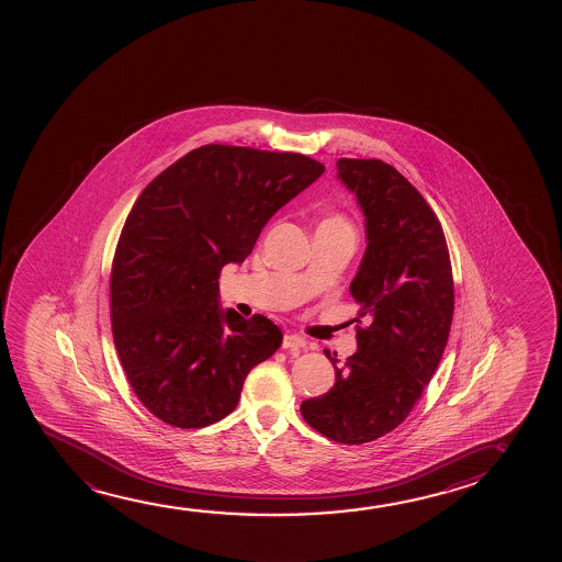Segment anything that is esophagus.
<instances>
[{
  "label": "esophagus",
  "mask_w": 562,
  "mask_h": 562,
  "mask_svg": "<svg viewBox=\"0 0 562 562\" xmlns=\"http://www.w3.org/2000/svg\"><path fill=\"white\" fill-rule=\"evenodd\" d=\"M305 346H307V341L300 338V336H293V334H285L284 339H282V347L284 349H301V347Z\"/></svg>",
  "instance_id": "obj_1"
}]
</instances>
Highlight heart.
I'll return each instance as SVG.
<instances>
[{
	"label": "heart",
	"mask_w": 562,
	"mask_h": 562,
	"mask_svg": "<svg viewBox=\"0 0 562 562\" xmlns=\"http://www.w3.org/2000/svg\"><path fill=\"white\" fill-rule=\"evenodd\" d=\"M326 223H341V224H346V223H344V221H341V218H338V216H334V218H328V221H326Z\"/></svg>",
	"instance_id": "obj_1"
}]
</instances>
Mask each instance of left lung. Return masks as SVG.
Listing matches in <instances>:
<instances>
[{"instance_id":"left-lung-1","label":"left lung","mask_w":562,"mask_h":562,"mask_svg":"<svg viewBox=\"0 0 562 562\" xmlns=\"http://www.w3.org/2000/svg\"><path fill=\"white\" fill-rule=\"evenodd\" d=\"M336 167L364 216L367 249L349 292L369 324L357 328L359 349L346 364L326 351L336 384L303 401L301 415L331 441L359 446L397 428L438 369L453 321V272L438 216L407 178L380 159Z\"/></svg>"}]
</instances>
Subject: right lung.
Instances as JSON below:
<instances>
[{
  "mask_svg": "<svg viewBox=\"0 0 562 562\" xmlns=\"http://www.w3.org/2000/svg\"><path fill=\"white\" fill-rule=\"evenodd\" d=\"M323 172L305 155L211 144L134 203L111 270V324L132 390L162 423L188 430L231 415L249 370L282 344L267 316L221 308L218 277Z\"/></svg>",
  "mask_w": 562,
  "mask_h": 562,
  "instance_id": "add662e5",
  "label": "right lung"
}]
</instances>
